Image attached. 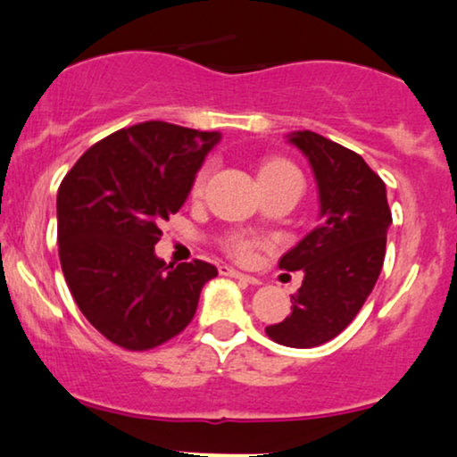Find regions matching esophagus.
Returning <instances> with one entry per match:
<instances>
[{
	"label": "esophagus",
	"mask_w": 457,
	"mask_h": 457,
	"mask_svg": "<svg viewBox=\"0 0 457 457\" xmlns=\"http://www.w3.org/2000/svg\"><path fill=\"white\" fill-rule=\"evenodd\" d=\"M219 273H221V276H229V278H236V279H242V282H246V284H261L257 278L254 276H248V273H242V271H238V270H234V267H228V265H221L219 267Z\"/></svg>",
	"instance_id": "1"
}]
</instances>
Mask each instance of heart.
<instances>
[{"mask_svg":"<svg viewBox=\"0 0 457 457\" xmlns=\"http://www.w3.org/2000/svg\"><path fill=\"white\" fill-rule=\"evenodd\" d=\"M271 167H292V165H290V162H286V161H271V162H267L263 169H271ZM206 178H209V169H203V171L196 175V179H194L192 194L203 192V187L206 184ZM259 248H261L259 240L245 238V236H236V238L228 242V253L238 261H251L254 254H257Z\"/></svg>","mask_w":457,"mask_h":457,"instance_id":"obj_1","label":"heart"}]
</instances>
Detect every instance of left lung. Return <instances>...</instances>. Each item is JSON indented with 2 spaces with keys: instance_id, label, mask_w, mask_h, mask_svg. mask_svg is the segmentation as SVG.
<instances>
[{
  "instance_id": "left-lung-1",
  "label": "left lung",
  "mask_w": 457,
  "mask_h": 457,
  "mask_svg": "<svg viewBox=\"0 0 457 457\" xmlns=\"http://www.w3.org/2000/svg\"><path fill=\"white\" fill-rule=\"evenodd\" d=\"M290 142L309 158L320 190V225L279 259L286 271H305L292 312L265 332L279 345L309 349L338 337L355 320L380 276L391 209L386 186L349 148L313 131Z\"/></svg>"
}]
</instances>
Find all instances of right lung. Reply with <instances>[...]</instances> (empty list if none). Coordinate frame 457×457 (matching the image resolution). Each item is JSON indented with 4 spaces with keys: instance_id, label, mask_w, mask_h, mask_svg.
I'll return each mask as SVG.
<instances>
[{
    "instance_id": "1",
    "label": "right lung",
    "mask_w": 457,
    "mask_h": 457,
    "mask_svg": "<svg viewBox=\"0 0 457 457\" xmlns=\"http://www.w3.org/2000/svg\"><path fill=\"white\" fill-rule=\"evenodd\" d=\"M217 131L145 120L91 145L58 190V253L91 326L127 351H148L190 324L215 265L154 254L161 225L186 203Z\"/></svg>"
}]
</instances>
